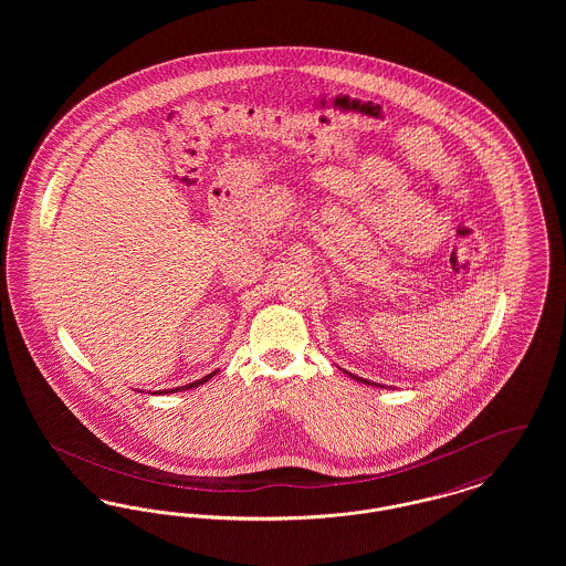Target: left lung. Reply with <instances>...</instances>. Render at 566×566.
I'll return each mask as SVG.
<instances>
[{
  "label": "left lung",
  "mask_w": 566,
  "mask_h": 566,
  "mask_svg": "<svg viewBox=\"0 0 566 566\" xmlns=\"http://www.w3.org/2000/svg\"><path fill=\"white\" fill-rule=\"evenodd\" d=\"M348 376L354 377V379H358V381H363V384H371L369 379H363V377L354 376V374H348Z\"/></svg>",
  "instance_id": "8db88e82"
}]
</instances>
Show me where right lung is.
<instances>
[{"label":"right lung","instance_id":"1","mask_svg":"<svg viewBox=\"0 0 566 566\" xmlns=\"http://www.w3.org/2000/svg\"><path fill=\"white\" fill-rule=\"evenodd\" d=\"M216 371H218V369H216ZM216 371H214V374H210V376L201 377V379H197V381H192V384H189V386H180V388H171V390H169V392H178V390H189V388H195V386H199V384H203V381H208V379H210V377H214Z\"/></svg>","mask_w":566,"mask_h":566}]
</instances>
